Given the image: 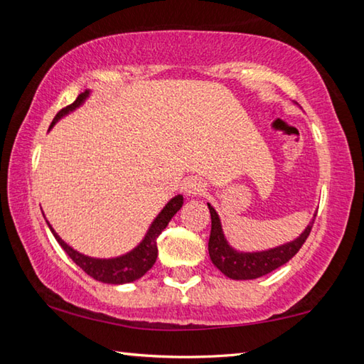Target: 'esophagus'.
Wrapping results in <instances>:
<instances>
[{"instance_id": "1", "label": "esophagus", "mask_w": 364, "mask_h": 364, "mask_svg": "<svg viewBox=\"0 0 364 364\" xmlns=\"http://www.w3.org/2000/svg\"><path fill=\"white\" fill-rule=\"evenodd\" d=\"M205 191V183L199 178H191L184 183V193L188 196H200Z\"/></svg>"}]
</instances>
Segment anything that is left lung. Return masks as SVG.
I'll list each match as a JSON object with an SVG mask.
<instances>
[{
	"mask_svg": "<svg viewBox=\"0 0 364 364\" xmlns=\"http://www.w3.org/2000/svg\"><path fill=\"white\" fill-rule=\"evenodd\" d=\"M207 205L208 210H210L212 218V231L210 239H208V254H210V260L215 267L231 279L260 278V276L268 274L276 268H279L281 264L287 263L301 249V245L305 244L311 232L313 223H315V218H313L310 221V225L306 226V230L292 242H287L284 245H279V247L264 252H255V254H242V252H236L228 245L223 236V231H221L217 212H215V208L210 204Z\"/></svg>",
	"mask_w": 364,
	"mask_h": 364,
	"instance_id": "8db88e82",
	"label": "left lung"
}]
</instances>
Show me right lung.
<instances>
[{
	"mask_svg": "<svg viewBox=\"0 0 364 364\" xmlns=\"http://www.w3.org/2000/svg\"><path fill=\"white\" fill-rule=\"evenodd\" d=\"M88 96V91L78 95V97L73 101L70 106L60 109L58 115L54 117L51 127L56 123L60 117L65 115L69 110H73L78 107L80 104L85 101V97ZM49 127V128H51ZM183 205V196H176L171 199L167 205L164 207V210L159 213V217L154 220L152 226L147 231L144 241L141 242L136 249L132 250L130 254L119 257V258H110V260H96V258L85 257L78 254L77 250L69 247L63 239H60L51 226V231L56 237V241L60 244V247L65 250V254L69 255L73 262H75L80 268H82L86 274L95 278L96 281L107 282V284H125V282H133L139 279L141 276H144L147 271L152 268V264L156 263L157 258V237L160 236L165 228H167L168 221L171 217L180 210Z\"/></svg>",
	"mask_w": 364,
	"mask_h": 364,
	"instance_id": "right-lung-1",
	"label": "right lung"
}]
</instances>
